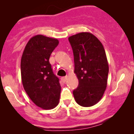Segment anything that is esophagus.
<instances>
[{"mask_svg":"<svg viewBox=\"0 0 134 134\" xmlns=\"http://www.w3.org/2000/svg\"><path fill=\"white\" fill-rule=\"evenodd\" d=\"M67 79H68V76H64V77H62V78H61V80H62V82H64V83L66 82Z\"/></svg>","mask_w":134,"mask_h":134,"instance_id":"esophagus-1","label":"esophagus"}]
</instances>
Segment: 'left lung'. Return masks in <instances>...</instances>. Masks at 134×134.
<instances>
[{"mask_svg":"<svg viewBox=\"0 0 134 134\" xmlns=\"http://www.w3.org/2000/svg\"><path fill=\"white\" fill-rule=\"evenodd\" d=\"M74 53V73L78 88L73 91L77 104L90 107L101 100L108 83L109 66L101 42L90 32H80L68 38Z\"/></svg>","mask_w":134,"mask_h":134,"instance_id":"left-lung-1","label":"left lung"}]
</instances>
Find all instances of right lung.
Instances as JSON below:
<instances>
[{"label":"right lung","mask_w":134,"mask_h":134,"mask_svg":"<svg viewBox=\"0 0 134 134\" xmlns=\"http://www.w3.org/2000/svg\"><path fill=\"white\" fill-rule=\"evenodd\" d=\"M58 40L36 35L29 40L21 58V79L24 90L37 106L53 109L58 104L61 86L49 58Z\"/></svg>","instance_id":"obj_1"}]
</instances>
